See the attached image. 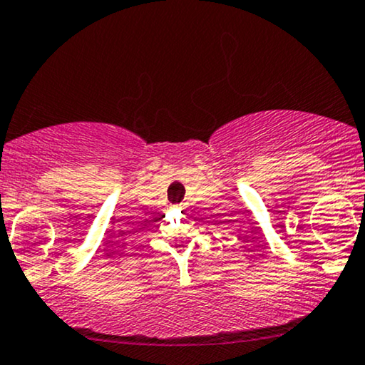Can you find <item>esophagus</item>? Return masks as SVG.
<instances>
[{"mask_svg":"<svg viewBox=\"0 0 365 365\" xmlns=\"http://www.w3.org/2000/svg\"><path fill=\"white\" fill-rule=\"evenodd\" d=\"M178 208H182V210H183L185 207H183V205H178Z\"/></svg>","mask_w":365,"mask_h":365,"instance_id":"34e87169","label":"esophagus"}]
</instances>
